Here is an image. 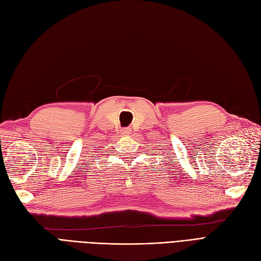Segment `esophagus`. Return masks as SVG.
<instances>
[{
	"label": "esophagus",
	"mask_w": 261,
	"mask_h": 261,
	"mask_svg": "<svg viewBox=\"0 0 261 261\" xmlns=\"http://www.w3.org/2000/svg\"><path fill=\"white\" fill-rule=\"evenodd\" d=\"M122 132H123V134H125V135H128V134L130 133V128H128V127L127 128H124Z\"/></svg>",
	"instance_id": "esophagus-1"
}]
</instances>
